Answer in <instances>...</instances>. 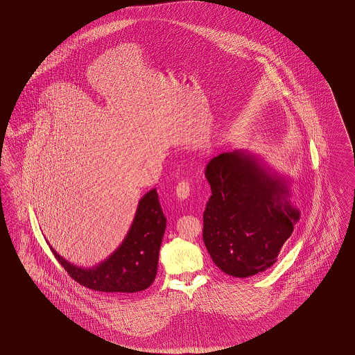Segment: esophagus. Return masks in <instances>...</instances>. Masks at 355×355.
Returning a JSON list of instances; mask_svg holds the SVG:
<instances>
[{
    "label": "esophagus",
    "mask_w": 355,
    "mask_h": 355,
    "mask_svg": "<svg viewBox=\"0 0 355 355\" xmlns=\"http://www.w3.org/2000/svg\"><path fill=\"white\" fill-rule=\"evenodd\" d=\"M190 190H191L190 182H187V181H180L178 185L175 187V194H177V197H178L180 200H186V198H189V196H190Z\"/></svg>",
    "instance_id": "1"
}]
</instances>
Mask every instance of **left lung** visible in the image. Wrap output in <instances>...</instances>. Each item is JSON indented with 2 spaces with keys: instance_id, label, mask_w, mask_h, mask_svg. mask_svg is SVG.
<instances>
[{
  "instance_id": "8db88e82",
  "label": "left lung",
  "mask_w": 355,
  "mask_h": 355,
  "mask_svg": "<svg viewBox=\"0 0 355 355\" xmlns=\"http://www.w3.org/2000/svg\"><path fill=\"white\" fill-rule=\"evenodd\" d=\"M205 177L211 196L203 211V243L213 262L238 278L268 270L300 218L287 202V186L242 152L214 157Z\"/></svg>"
}]
</instances>
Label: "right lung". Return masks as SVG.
I'll use <instances>...</instances> for the list:
<instances>
[{"mask_svg":"<svg viewBox=\"0 0 355 355\" xmlns=\"http://www.w3.org/2000/svg\"><path fill=\"white\" fill-rule=\"evenodd\" d=\"M166 218L155 189L139 201L129 234L116 253L100 266L81 269L51 250L60 265L81 286L101 293H137L150 286L157 274L158 253Z\"/></svg>","mask_w":355,"mask_h":355,"instance_id":"1","label":"right lung"}]
</instances>
